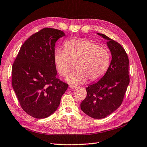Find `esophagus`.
<instances>
[{
  "label": "esophagus",
  "mask_w": 147,
  "mask_h": 147,
  "mask_svg": "<svg viewBox=\"0 0 147 147\" xmlns=\"http://www.w3.org/2000/svg\"><path fill=\"white\" fill-rule=\"evenodd\" d=\"M69 88H71V89H76V86H73V85H69Z\"/></svg>",
  "instance_id": "esophagus-1"
}]
</instances>
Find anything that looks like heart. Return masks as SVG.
I'll list each match as a JSON object with an SVG mask.
<instances>
[{
	"mask_svg": "<svg viewBox=\"0 0 147 147\" xmlns=\"http://www.w3.org/2000/svg\"><path fill=\"white\" fill-rule=\"evenodd\" d=\"M54 62L58 73L65 77L74 63L76 70L67 78L69 84L79 85L86 79L95 81L106 72L110 63V53L103 46H98L92 40L74 39L64 44V50L57 49L54 53Z\"/></svg>",
	"mask_w": 147,
	"mask_h": 147,
	"instance_id": "b5f03b06",
	"label": "heart"
}]
</instances>
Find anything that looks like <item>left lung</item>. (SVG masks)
<instances>
[{
    "mask_svg": "<svg viewBox=\"0 0 147 147\" xmlns=\"http://www.w3.org/2000/svg\"><path fill=\"white\" fill-rule=\"evenodd\" d=\"M97 34L107 41L112 60L103 77L86 87L87 96L81 103L80 108L88 116L101 119L109 116L122 103L130 82L129 61L119 43L103 34Z\"/></svg>",
    "mask_w": 147,
    "mask_h": 147,
    "instance_id": "obj_1",
    "label": "left lung"
}]
</instances>
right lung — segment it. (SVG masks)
<instances>
[{
    "instance_id": "right-lung-1",
    "label": "right lung",
    "mask_w": 147,
    "mask_h": 147,
    "mask_svg": "<svg viewBox=\"0 0 147 147\" xmlns=\"http://www.w3.org/2000/svg\"><path fill=\"white\" fill-rule=\"evenodd\" d=\"M63 31L44 28L22 46L12 65V85L23 111L45 118L58 109L68 84L56 78L55 46Z\"/></svg>"
}]
</instances>
